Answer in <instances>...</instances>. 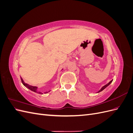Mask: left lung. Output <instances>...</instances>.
<instances>
[{
  "mask_svg": "<svg viewBox=\"0 0 133 133\" xmlns=\"http://www.w3.org/2000/svg\"><path fill=\"white\" fill-rule=\"evenodd\" d=\"M112 82V80H111V81L109 82V83H108L107 84H106V85H104V87H103L102 88H101V89H100L98 92H100V91H102V90H103L104 89H105V88H106L108 85H110V83H111Z\"/></svg>",
  "mask_w": 133,
  "mask_h": 133,
  "instance_id": "8db88e82",
  "label": "left lung"
}]
</instances>
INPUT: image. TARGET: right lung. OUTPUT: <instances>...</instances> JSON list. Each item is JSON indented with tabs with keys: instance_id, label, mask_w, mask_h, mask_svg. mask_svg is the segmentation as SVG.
<instances>
[{
	"instance_id": "obj_1",
	"label": "right lung",
	"mask_w": 133,
	"mask_h": 133,
	"mask_svg": "<svg viewBox=\"0 0 133 133\" xmlns=\"http://www.w3.org/2000/svg\"><path fill=\"white\" fill-rule=\"evenodd\" d=\"M21 81H22V83H23V85H24V86H25L26 88H28V89H30V90H31V91H34V92H37V93H38V94H43V93H42V92H40V91H38V87H34V86H31V85H29V84H28L25 83L23 81V79H22V78L21 77ZM48 92H49V91H46V92H44V93L46 94V93H48Z\"/></svg>"
}]
</instances>
